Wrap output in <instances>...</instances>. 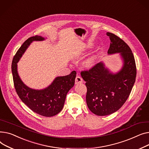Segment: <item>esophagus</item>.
Listing matches in <instances>:
<instances>
[{"mask_svg":"<svg viewBox=\"0 0 149 149\" xmlns=\"http://www.w3.org/2000/svg\"><path fill=\"white\" fill-rule=\"evenodd\" d=\"M82 82H83V79H82V78L81 76H77L76 77V79H75V84H81V83H82Z\"/></svg>","mask_w":149,"mask_h":149,"instance_id":"obj_1","label":"esophagus"}]
</instances>
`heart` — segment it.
Instances as JSON below:
<instances>
[{
  "label": "heart",
  "mask_w": 149,
  "mask_h": 149,
  "mask_svg": "<svg viewBox=\"0 0 149 149\" xmlns=\"http://www.w3.org/2000/svg\"><path fill=\"white\" fill-rule=\"evenodd\" d=\"M93 62H94V59L91 58V59L88 60V61H87L86 63L88 65H91L93 64Z\"/></svg>",
  "instance_id": "b5f03b06"
}]
</instances>
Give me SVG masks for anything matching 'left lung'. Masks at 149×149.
<instances>
[{
    "label": "left lung",
    "mask_w": 149,
    "mask_h": 149,
    "mask_svg": "<svg viewBox=\"0 0 149 149\" xmlns=\"http://www.w3.org/2000/svg\"><path fill=\"white\" fill-rule=\"evenodd\" d=\"M111 43L108 53H120L124 60L121 70L109 73L102 63L81 71L87 88L86 102L94 114L108 116L118 111L128 99L135 82L136 67L134 56L129 46L116 35L107 32Z\"/></svg>",
    "instance_id": "8db88e82"
}]
</instances>
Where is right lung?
Wrapping results in <instances>:
<instances>
[{"label":"right lung","mask_w":149,"mask_h":149,"mask_svg":"<svg viewBox=\"0 0 149 149\" xmlns=\"http://www.w3.org/2000/svg\"><path fill=\"white\" fill-rule=\"evenodd\" d=\"M44 38L33 36L26 40L14 55L12 62L13 82L17 94L21 100L32 111L45 117L54 116L62 110L67 93L74 84L76 72L57 77L47 88L42 90H35L26 86L17 73V64L26 49L33 41H41Z\"/></svg>","instance_id":"add662e5"}]
</instances>
